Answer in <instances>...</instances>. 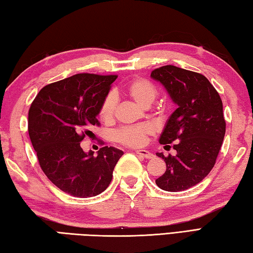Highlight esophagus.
Here are the masks:
<instances>
[{
	"instance_id": "obj_1",
	"label": "esophagus",
	"mask_w": 253,
	"mask_h": 253,
	"mask_svg": "<svg viewBox=\"0 0 253 253\" xmlns=\"http://www.w3.org/2000/svg\"><path fill=\"white\" fill-rule=\"evenodd\" d=\"M135 153L137 154V155H141L143 157H145L146 159H152L154 157V155L151 152L145 151V149H140V151H136Z\"/></svg>"
}]
</instances>
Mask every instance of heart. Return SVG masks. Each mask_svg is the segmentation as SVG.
<instances>
[{"label": "heart", "mask_w": 253, "mask_h": 253, "mask_svg": "<svg viewBox=\"0 0 253 253\" xmlns=\"http://www.w3.org/2000/svg\"><path fill=\"white\" fill-rule=\"evenodd\" d=\"M123 92L135 104L143 108H147L153 104L158 95L155 84L144 77H135L123 87ZM117 107V97L115 94H108L99 109V117L102 121L110 122L115 117ZM153 132L152 127L147 125H135L123 126L115 133V140L128 147H138L146 143L147 136Z\"/></svg>", "instance_id": "obj_1"}]
</instances>
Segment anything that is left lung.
I'll list each match as a JSON object with an SVG mask.
<instances>
[{
  "label": "left lung",
  "mask_w": 253,
  "mask_h": 253,
  "mask_svg": "<svg viewBox=\"0 0 253 253\" xmlns=\"http://www.w3.org/2000/svg\"><path fill=\"white\" fill-rule=\"evenodd\" d=\"M151 76L178 106L159 138L167 147L176 142L177 154H156L166 163L156 184L165 191H183L202 181L214 167L226 131L223 102L210 81L197 72L165 65L153 70Z\"/></svg>",
  "instance_id": "left-lung-1"
}]
</instances>
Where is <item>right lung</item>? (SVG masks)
I'll use <instances>...</instances> for the list:
<instances>
[{"label": "right lung", "instance_id": "right-lung-1", "mask_svg": "<svg viewBox=\"0 0 253 253\" xmlns=\"http://www.w3.org/2000/svg\"><path fill=\"white\" fill-rule=\"evenodd\" d=\"M118 75L76 74L45 85L28 112V133L40 168L62 191L90 198L110 184L121 149L101 147L88 154L81 142L89 136L110 85Z\"/></svg>", "mask_w": 253, "mask_h": 253}]
</instances>
